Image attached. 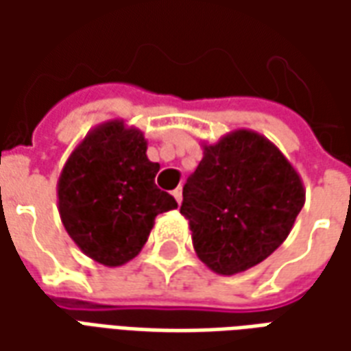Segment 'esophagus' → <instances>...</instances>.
Returning a JSON list of instances; mask_svg holds the SVG:
<instances>
[{
  "instance_id": "obj_1",
  "label": "esophagus",
  "mask_w": 351,
  "mask_h": 351,
  "mask_svg": "<svg viewBox=\"0 0 351 351\" xmlns=\"http://www.w3.org/2000/svg\"><path fill=\"white\" fill-rule=\"evenodd\" d=\"M173 197L176 199V203H178V205L182 203V186H178V188L173 191Z\"/></svg>"
}]
</instances>
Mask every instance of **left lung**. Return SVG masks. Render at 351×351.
I'll use <instances>...</instances> for the list:
<instances>
[{"mask_svg": "<svg viewBox=\"0 0 351 351\" xmlns=\"http://www.w3.org/2000/svg\"><path fill=\"white\" fill-rule=\"evenodd\" d=\"M201 146L203 160L184 186L180 214L197 258L231 276L286 241L304 205V186L278 146L258 131H229Z\"/></svg>", "mask_w": 351, "mask_h": 351, "instance_id": "obj_1", "label": "left lung"}]
</instances>
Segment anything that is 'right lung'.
<instances>
[{"label":"right lung","instance_id":"add662e5","mask_svg":"<svg viewBox=\"0 0 351 351\" xmlns=\"http://www.w3.org/2000/svg\"><path fill=\"white\" fill-rule=\"evenodd\" d=\"M145 133L114 118L75 146L58 178V213L80 252L105 267L138 256L156 216L176 208L154 178L160 163L146 156Z\"/></svg>","mask_w":351,"mask_h":351}]
</instances>
